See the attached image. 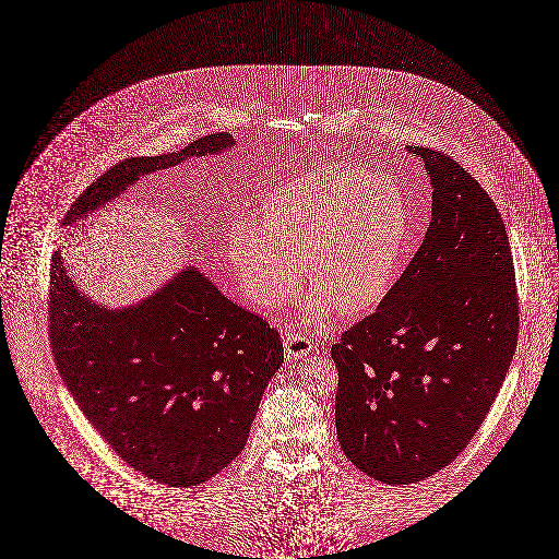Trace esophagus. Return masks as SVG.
<instances>
[{
  "label": "esophagus",
  "mask_w": 559,
  "mask_h": 559,
  "mask_svg": "<svg viewBox=\"0 0 559 559\" xmlns=\"http://www.w3.org/2000/svg\"><path fill=\"white\" fill-rule=\"evenodd\" d=\"M283 347L289 359H301V357H308L311 353V338L301 334V332H295V330H287L283 334Z\"/></svg>",
  "instance_id": "esophagus-1"
}]
</instances>
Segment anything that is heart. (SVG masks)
Wrapping results in <instances>:
<instances>
[{
    "instance_id": "1",
    "label": "heart",
    "mask_w": 559,
    "mask_h": 559,
    "mask_svg": "<svg viewBox=\"0 0 559 559\" xmlns=\"http://www.w3.org/2000/svg\"><path fill=\"white\" fill-rule=\"evenodd\" d=\"M406 239L408 206L394 179L364 165L324 163L270 193L260 225L235 221L227 251L241 287L264 309L297 293L304 262L316 290L309 318L322 322L334 306L345 316L380 306Z\"/></svg>"
}]
</instances>
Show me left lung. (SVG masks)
Instances as JSON below:
<instances>
[{
    "mask_svg": "<svg viewBox=\"0 0 559 559\" xmlns=\"http://www.w3.org/2000/svg\"><path fill=\"white\" fill-rule=\"evenodd\" d=\"M433 186L424 243L380 308L341 334L336 431L348 461L388 485L454 461L493 405L519 341L501 214L442 151L411 146Z\"/></svg>",
    "mask_w": 559,
    "mask_h": 559,
    "instance_id": "left-lung-1",
    "label": "left lung"
}]
</instances>
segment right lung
<instances>
[{
	"label": "right lung",
	"instance_id": "1",
	"mask_svg": "<svg viewBox=\"0 0 559 559\" xmlns=\"http://www.w3.org/2000/svg\"><path fill=\"white\" fill-rule=\"evenodd\" d=\"M233 144L231 134H211L174 154L126 158L86 188L68 223L123 192L138 175ZM49 278V341L59 373L117 456L171 487L209 481L231 464L283 366L281 334L198 269L121 311L84 299L59 251Z\"/></svg>",
	"mask_w": 559,
	"mask_h": 559
}]
</instances>
